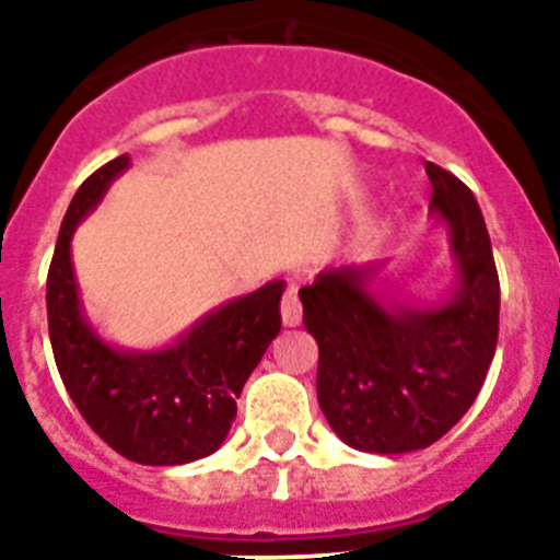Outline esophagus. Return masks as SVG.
Listing matches in <instances>:
<instances>
[{
	"label": "esophagus",
	"mask_w": 560,
	"mask_h": 560,
	"mask_svg": "<svg viewBox=\"0 0 560 560\" xmlns=\"http://www.w3.org/2000/svg\"><path fill=\"white\" fill-rule=\"evenodd\" d=\"M281 322L288 327L302 324V304H299V295H295V284H288V290L281 295Z\"/></svg>",
	"instance_id": "obj_1"
}]
</instances>
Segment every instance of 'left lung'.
Masks as SVG:
<instances>
[{
	"label": "left lung",
	"instance_id": "left-lung-1",
	"mask_svg": "<svg viewBox=\"0 0 560 560\" xmlns=\"http://www.w3.org/2000/svg\"><path fill=\"white\" fill-rule=\"evenodd\" d=\"M432 219L447 228L455 284L432 304L389 302L387 261L330 267L299 290L318 345L316 393L347 447L398 455L453 430L483 387L498 345L495 258L476 196L427 162Z\"/></svg>",
	"mask_w": 560,
	"mask_h": 560
}]
</instances>
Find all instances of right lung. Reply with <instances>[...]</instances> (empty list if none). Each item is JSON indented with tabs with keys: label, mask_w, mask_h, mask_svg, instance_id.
Returning a JSON list of instances; mask_svg holds the SVG:
<instances>
[{
	"label": "right lung",
	"mask_w": 560,
	"mask_h": 560,
	"mask_svg": "<svg viewBox=\"0 0 560 560\" xmlns=\"http://www.w3.org/2000/svg\"><path fill=\"white\" fill-rule=\"evenodd\" d=\"M128 167L130 156L98 167L65 213L48 270L50 347L70 398L107 447L128 462L176 467L228 439L244 382L281 330L284 281L210 310L162 350L107 345L84 316L70 238Z\"/></svg>",
	"instance_id": "add662e5"
}]
</instances>
